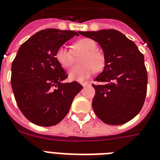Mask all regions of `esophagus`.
Masks as SVG:
<instances>
[{
	"label": "esophagus",
	"mask_w": 160,
	"mask_h": 160,
	"mask_svg": "<svg viewBox=\"0 0 160 160\" xmlns=\"http://www.w3.org/2000/svg\"><path fill=\"white\" fill-rule=\"evenodd\" d=\"M88 84V83L87 82H84V83H81V85H82L83 87H85Z\"/></svg>",
	"instance_id": "esophagus-1"
}]
</instances>
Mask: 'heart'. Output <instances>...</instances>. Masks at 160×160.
I'll use <instances>...</instances> for the list:
<instances>
[{"label":"heart","instance_id":"b5f03b06","mask_svg":"<svg viewBox=\"0 0 160 160\" xmlns=\"http://www.w3.org/2000/svg\"><path fill=\"white\" fill-rule=\"evenodd\" d=\"M76 52H84L80 66H75L70 70L68 76L71 80L84 81L96 71L102 69L105 64V57L97 49V43L90 38H82L74 43ZM55 58L58 62L64 68H70L73 62L72 50L66 45H62L56 51Z\"/></svg>","mask_w":160,"mask_h":160}]
</instances>
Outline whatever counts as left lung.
Instances as JSON below:
<instances>
[{
  "mask_svg": "<svg viewBox=\"0 0 160 160\" xmlns=\"http://www.w3.org/2000/svg\"><path fill=\"white\" fill-rule=\"evenodd\" d=\"M101 45L105 57L102 72L92 84V106L99 119L107 124L120 125L142 110L147 90L144 56L133 41L117 30L79 32Z\"/></svg>",
  "mask_w": 160,
  "mask_h": 160,
  "instance_id": "left-lung-1",
  "label": "left lung"
}]
</instances>
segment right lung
Wrapping results in <instances>:
<instances>
[{"label":"right lung","mask_w":160,"mask_h":160,"mask_svg":"<svg viewBox=\"0 0 160 160\" xmlns=\"http://www.w3.org/2000/svg\"><path fill=\"white\" fill-rule=\"evenodd\" d=\"M76 35L52 28L40 31L20 46L12 62L11 86L17 105L37 125L59 123L82 89L77 81L62 83L68 75L55 58L57 49Z\"/></svg>","instance_id":"right-lung-1"}]
</instances>
